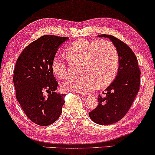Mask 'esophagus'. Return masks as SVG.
Here are the masks:
<instances>
[{
	"label": "esophagus",
	"instance_id": "obj_1",
	"mask_svg": "<svg viewBox=\"0 0 155 155\" xmlns=\"http://www.w3.org/2000/svg\"><path fill=\"white\" fill-rule=\"evenodd\" d=\"M80 94H82L83 95V96H85V97H87V96H89V95H90V94H89L88 92H80Z\"/></svg>",
	"mask_w": 155,
	"mask_h": 155
}]
</instances>
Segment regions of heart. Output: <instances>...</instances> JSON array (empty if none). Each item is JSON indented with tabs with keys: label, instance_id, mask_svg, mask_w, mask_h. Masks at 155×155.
<instances>
[{
	"label": "heart",
	"instance_id": "b5f03b06",
	"mask_svg": "<svg viewBox=\"0 0 155 155\" xmlns=\"http://www.w3.org/2000/svg\"><path fill=\"white\" fill-rule=\"evenodd\" d=\"M72 64L79 63L78 72L81 73L61 84L64 92H84L107 86L115 78L119 65V56L115 45L109 41H89L79 39L65 50ZM69 65L62 54L53 58L51 70L59 79L69 76Z\"/></svg>",
	"mask_w": 155,
	"mask_h": 155
}]
</instances>
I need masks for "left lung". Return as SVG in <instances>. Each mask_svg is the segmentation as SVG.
<instances>
[{
    "label": "left lung",
    "mask_w": 155,
    "mask_h": 155,
    "mask_svg": "<svg viewBox=\"0 0 155 155\" xmlns=\"http://www.w3.org/2000/svg\"><path fill=\"white\" fill-rule=\"evenodd\" d=\"M98 37L108 38L115 45L119 65L115 80L103 92L104 97L99 95L98 105L89 116L97 124L110 125L124 118L130 109L140 89V71L137 57L126 44L111 35Z\"/></svg>",
    "instance_id": "1"
}]
</instances>
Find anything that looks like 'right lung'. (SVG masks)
Listing matches in <instances>:
<instances>
[{
	"mask_svg": "<svg viewBox=\"0 0 155 155\" xmlns=\"http://www.w3.org/2000/svg\"><path fill=\"white\" fill-rule=\"evenodd\" d=\"M68 39L42 36L25 47L16 61L13 75L16 98L27 117L39 126L54 124L62 113L65 94L55 92L58 84L51 62L60 45Z\"/></svg>",
	"mask_w": 155,
	"mask_h": 155,
	"instance_id": "right-lung-1",
	"label": "right lung"
}]
</instances>
